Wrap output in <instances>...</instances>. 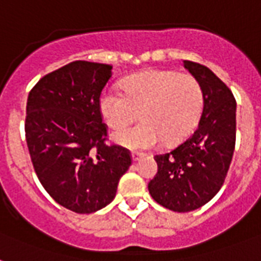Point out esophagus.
<instances>
[{
  "instance_id": "obj_1",
  "label": "esophagus",
  "mask_w": 261,
  "mask_h": 261,
  "mask_svg": "<svg viewBox=\"0 0 261 261\" xmlns=\"http://www.w3.org/2000/svg\"><path fill=\"white\" fill-rule=\"evenodd\" d=\"M145 155V153H141V151H131V157H133V161H138Z\"/></svg>"
}]
</instances>
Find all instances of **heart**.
Masks as SVG:
<instances>
[{
  "instance_id": "obj_1",
  "label": "heart",
  "mask_w": 261,
  "mask_h": 261,
  "mask_svg": "<svg viewBox=\"0 0 261 261\" xmlns=\"http://www.w3.org/2000/svg\"><path fill=\"white\" fill-rule=\"evenodd\" d=\"M123 93L107 88L98 98V111L107 126L119 131L134 122L141 123L114 135L127 147H153L161 142H177L198 124L204 106V93L192 74L174 70H149L127 79Z\"/></svg>"
}]
</instances>
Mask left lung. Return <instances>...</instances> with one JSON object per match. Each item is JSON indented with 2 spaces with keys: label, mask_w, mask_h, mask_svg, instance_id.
Returning a JSON list of instances; mask_svg holds the SVG:
<instances>
[{
  "label": "left lung",
  "mask_w": 261,
  "mask_h": 261,
  "mask_svg": "<svg viewBox=\"0 0 261 261\" xmlns=\"http://www.w3.org/2000/svg\"><path fill=\"white\" fill-rule=\"evenodd\" d=\"M184 67L203 88L202 116L188 138L155 155L159 172L147 186L155 202L177 213L196 210L218 194L236 146V98L231 90L204 65L184 61Z\"/></svg>",
  "instance_id": "1"
}]
</instances>
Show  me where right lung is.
Returning <instances> with one entry per match:
<instances>
[{
  "label": "right lung",
  "mask_w": 261,
  "mask_h": 261,
  "mask_svg": "<svg viewBox=\"0 0 261 261\" xmlns=\"http://www.w3.org/2000/svg\"><path fill=\"white\" fill-rule=\"evenodd\" d=\"M112 66L74 61L46 74L27 100V146L35 173L67 210L90 214L114 200L131 153L107 145L98 98Z\"/></svg>",
  "instance_id": "obj_1"
}]
</instances>
